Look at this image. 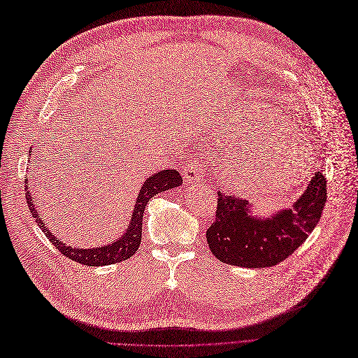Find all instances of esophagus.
<instances>
[{"mask_svg":"<svg viewBox=\"0 0 358 358\" xmlns=\"http://www.w3.org/2000/svg\"><path fill=\"white\" fill-rule=\"evenodd\" d=\"M182 176H184L185 185H193V184L201 182L205 180L206 171L203 168H200V165H197V164H190L185 166Z\"/></svg>","mask_w":358,"mask_h":358,"instance_id":"1","label":"esophagus"}]
</instances>
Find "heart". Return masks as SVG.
Listing matches in <instances>:
<instances>
[{
  "mask_svg": "<svg viewBox=\"0 0 358 358\" xmlns=\"http://www.w3.org/2000/svg\"><path fill=\"white\" fill-rule=\"evenodd\" d=\"M285 159L284 155H281V157L262 162L257 166L238 169L236 171L234 178L247 184L253 192L276 193L287 190L299 181L301 171L295 165L287 169Z\"/></svg>",
  "mask_w": 358,
  "mask_h": 358,
  "instance_id": "1",
  "label": "heart"
}]
</instances>
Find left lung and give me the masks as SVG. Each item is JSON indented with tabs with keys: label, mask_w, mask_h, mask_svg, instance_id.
<instances>
[{
	"label": "left lung",
	"mask_w": 358,
	"mask_h": 358,
	"mask_svg": "<svg viewBox=\"0 0 358 358\" xmlns=\"http://www.w3.org/2000/svg\"><path fill=\"white\" fill-rule=\"evenodd\" d=\"M326 194V178L317 171L291 208L260 217L252 203L217 192L215 221L206 231L212 255L241 268L275 266L297 250L315 229Z\"/></svg>",
	"instance_id": "left-lung-1"
}]
</instances>
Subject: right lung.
<instances>
[{
  "label": "right lung",
  "instance_id": "add662e5",
  "mask_svg": "<svg viewBox=\"0 0 358 358\" xmlns=\"http://www.w3.org/2000/svg\"><path fill=\"white\" fill-rule=\"evenodd\" d=\"M181 184H182V178L180 173L173 168L158 171V173H155L153 176L146 178L141 192H138L127 231L113 244H105L102 247H95V248H73L71 245L61 243L55 236H52V232L42 222V217L39 216L35 206L36 200L32 199V196H30L27 190L29 189L27 180L24 181V190H26V200H27L29 210L35 216V220L43 234L50 238V241L58 248L61 253H63L66 257L80 263V265L105 266V265H113V263L127 260L138 250V247H141V243H142L143 213H145L148 201L158 193L178 187Z\"/></svg>",
  "mask_w": 358,
  "mask_h": 358
}]
</instances>
